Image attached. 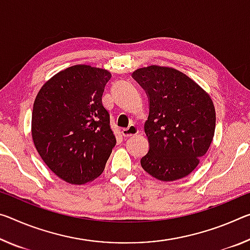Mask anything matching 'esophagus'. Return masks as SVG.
Returning a JSON list of instances; mask_svg holds the SVG:
<instances>
[{
    "label": "esophagus",
    "mask_w": 250,
    "mask_h": 250,
    "mask_svg": "<svg viewBox=\"0 0 250 250\" xmlns=\"http://www.w3.org/2000/svg\"><path fill=\"white\" fill-rule=\"evenodd\" d=\"M139 133V129L136 125H130L128 128L122 129V136L124 137H132Z\"/></svg>",
    "instance_id": "esophagus-1"
}]
</instances>
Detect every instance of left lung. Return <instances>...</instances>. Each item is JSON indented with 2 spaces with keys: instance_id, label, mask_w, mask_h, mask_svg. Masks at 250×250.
I'll use <instances>...</instances> for the list:
<instances>
[{
  "instance_id": "obj_1",
  "label": "left lung",
  "mask_w": 250,
  "mask_h": 250,
  "mask_svg": "<svg viewBox=\"0 0 250 250\" xmlns=\"http://www.w3.org/2000/svg\"><path fill=\"white\" fill-rule=\"evenodd\" d=\"M132 77L146 90L149 151L140 160L150 176L175 181L190 175L211 145L216 111L209 94L181 71L149 65Z\"/></svg>"
}]
</instances>
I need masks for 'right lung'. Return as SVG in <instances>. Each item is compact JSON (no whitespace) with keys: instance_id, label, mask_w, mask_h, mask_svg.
Wrapping results in <instances>:
<instances>
[{"instance_id":"add662e5","label":"right lung","mask_w":250,"mask_h":250,"mask_svg":"<svg viewBox=\"0 0 250 250\" xmlns=\"http://www.w3.org/2000/svg\"><path fill=\"white\" fill-rule=\"evenodd\" d=\"M108 70L86 64L66 68L37 94L31 132L35 148L51 171L72 185L104 172L116 137L102 104Z\"/></svg>"}]
</instances>
